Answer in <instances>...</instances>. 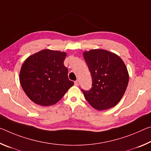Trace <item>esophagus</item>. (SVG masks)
Here are the masks:
<instances>
[{"mask_svg":"<svg viewBox=\"0 0 151 151\" xmlns=\"http://www.w3.org/2000/svg\"><path fill=\"white\" fill-rule=\"evenodd\" d=\"M75 86H78V85H79V82H78V81H76L75 82Z\"/></svg>","mask_w":151,"mask_h":151,"instance_id":"1","label":"esophagus"}]
</instances>
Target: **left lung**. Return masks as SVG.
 Listing matches in <instances>:
<instances>
[{"label":"left lung","mask_w":151,"mask_h":151,"mask_svg":"<svg viewBox=\"0 0 151 151\" xmlns=\"http://www.w3.org/2000/svg\"><path fill=\"white\" fill-rule=\"evenodd\" d=\"M83 56L93 81L90 91L82 89L86 100L99 111L116 105L129 83V73L123 61L117 55L103 49L85 51Z\"/></svg>","instance_id":"obj_1"}]
</instances>
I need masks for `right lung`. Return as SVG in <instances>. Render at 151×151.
<instances>
[{"instance_id": "right-lung-1", "label": "right lung", "mask_w": 151, "mask_h": 151, "mask_svg": "<svg viewBox=\"0 0 151 151\" xmlns=\"http://www.w3.org/2000/svg\"><path fill=\"white\" fill-rule=\"evenodd\" d=\"M66 53L44 49L24 60L19 74L25 94L35 103L42 106L59 101L74 85L64 65Z\"/></svg>"}]
</instances>
